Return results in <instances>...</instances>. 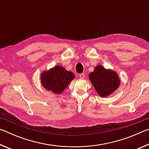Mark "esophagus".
<instances>
[{
	"label": "esophagus",
	"instance_id": "esophagus-1",
	"mask_svg": "<svg viewBox=\"0 0 149 149\" xmlns=\"http://www.w3.org/2000/svg\"><path fill=\"white\" fill-rule=\"evenodd\" d=\"M79 77L81 78V79H84L85 74H84V73H82V74H79Z\"/></svg>",
	"mask_w": 149,
	"mask_h": 149
}]
</instances>
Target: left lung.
<instances>
[{"mask_svg":"<svg viewBox=\"0 0 149 149\" xmlns=\"http://www.w3.org/2000/svg\"><path fill=\"white\" fill-rule=\"evenodd\" d=\"M89 77L97 92L102 97L112 93L120 85V79L116 73L106 70L100 65L95 67Z\"/></svg>","mask_w":149,"mask_h":149,"instance_id":"1","label":"left lung"}]
</instances>
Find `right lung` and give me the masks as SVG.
<instances>
[{"mask_svg": "<svg viewBox=\"0 0 149 149\" xmlns=\"http://www.w3.org/2000/svg\"><path fill=\"white\" fill-rule=\"evenodd\" d=\"M74 77L72 72L67 71L60 65H56L48 72L42 73L41 82L47 90L60 94Z\"/></svg>", "mask_w": 149, "mask_h": 149, "instance_id": "obj_1", "label": "right lung"}]
</instances>
